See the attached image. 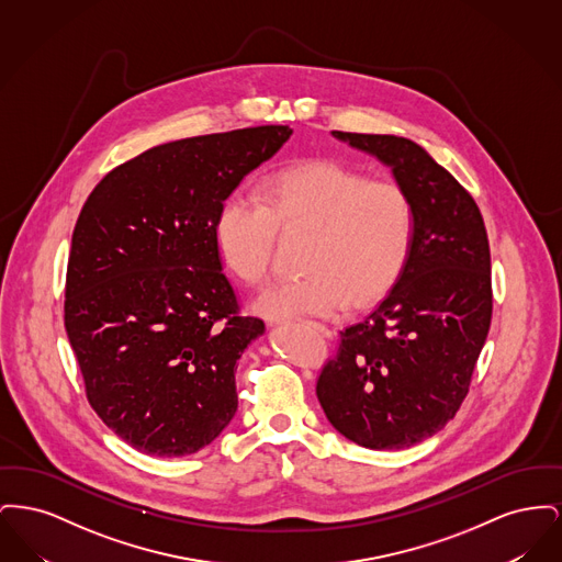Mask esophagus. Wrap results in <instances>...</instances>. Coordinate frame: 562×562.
Segmentation results:
<instances>
[{"label":"esophagus","mask_w":562,"mask_h":562,"mask_svg":"<svg viewBox=\"0 0 562 562\" xmlns=\"http://www.w3.org/2000/svg\"><path fill=\"white\" fill-rule=\"evenodd\" d=\"M316 328H318V333H321L322 337H333V330L328 328V326H324V324H314Z\"/></svg>","instance_id":"obj_1"}]
</instances>
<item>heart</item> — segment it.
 <instances>
[{"label":"heart","instance_id":"b5f03b06","mask_svg":"<svg viewBox=\"0 0 562 562\" xmlns=\"http://www.w3.org/2000/svg\"><path fill=\"white\" fill-rule=\"evenodd\" d=\"M415 229L411 198L394 181H367L339 161H310L268 179L261 193L236 189L214 221L225 266L259 284L273 263L278 232L310 234L301 280L269 284L252 301L266 318H337L364 307L398 278Z\"/></svg>","mask_w":562,"mask_h":562}]
</instances>
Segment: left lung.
I'll return each mask as SVG.
<instances>
[{"mask_svg":"<svg viewBox=\"0 0 562 562\" xmlns=\"http://www.w3.org/2000/svg\"><path fill=\"white\" fill-rule=\"evenodd\" d=\"M392 168L413 204V244L373 314L341 330L316 394L348 440L413 447L445 428L468 396L493 314L481 211L424 147L394 134L333 131Z\"/></svg>","mask_w":562,"mask_h":562,"instance_id":"1","label":"left lung"}]
</instances>
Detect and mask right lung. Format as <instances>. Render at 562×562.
<instances>
[{"mask_svg":"<svg viewBox=\"0 0 562 562\" xmlns=\"http://www.w3.org/2000/svg\"><path fill=\"white\" fill-rule=\"evenodd\" d=\"M291 134L257 126L164 143L113 168L81 209L65 328L90 406L140 453H195L236 415V362L266 324L241 316L214 221Z\"/></svg>","mask_w":562,"mask_h":562,"instance_id":"add662e5","label":"right lung"}]
</instances>
